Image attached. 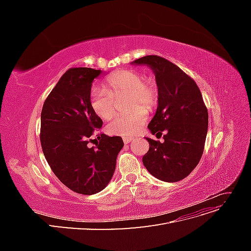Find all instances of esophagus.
<instances>
[{"mask_svg": "<svg viewBox=\"0 0 251 251\" xmlns=\"http://www.w3.org/2000/svg\"><path fill=\"white\" fill-rule=\"evenodd\" d=\"M133 140H134V138H132V137H125V138H124V142H125L126 144L132 142Z\"/></svg>", "mask_w": 251, "mask_h": 251, "instance_id": "esophagus-1", "label": "esophagus"}]
</instances>
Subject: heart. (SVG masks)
Returning a JSON list of instances; mask_svg holds the SVG:
<instances>
[{
    "mask_svg": "<svg viewBox=\"0 0 251 251\" xmlns=\"http://www.w3.org/2000/svg\"><path fill=\"white\" fill-rule=\"evenodd\" d=\"M104 88H95L90 94V107L96 116L109 119L116 111L115 100L126 95L130 112L116 115L105 126L110 135L130 137L139 131L148 119L147 110L155 107L158 91L151 80H142L141 74L134 70H123L105 79Z\"/></svg>",
    "mask_w": 251,
    "mask_h": 251,
    "instance_id": "obj_1",
    "label": "heart"
}]
</instances>
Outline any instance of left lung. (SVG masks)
<instances>
[{
	"instance_id": "left-lung-1",
	"label": "left lung",
	"mask_w": 251,
	"mask_h": 251,
	"mask_svg": "<svg viewBox=\"0 0 251 251\" xmlns=\"http://www.w3.org/2000/svg\"><path fill=\"white\" fill-rule=\"evenodd\" d=\"M144 65L154 72L158 107L148 127L164 142L146 138L150 150L142 162L151 175L165 182L187 177L199 163L208 127V112L194 79L170 60L147 55L131 63Z\"/></svg>"
}]
</instances>
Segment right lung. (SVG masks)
I'll list each match as a JSON object with an SVG mask.
<instances>
[{"instance_id": "right-lung-1", "label": "right lung", "mask_w": 251, "mask_h": 251, "mask_svg": "<svg viewBox=\"0 0 251 251\" xmlns=\"http://www.w3.org/2000/svg\"><path fill=\"white\" fill-rule=\"evenodd\" d=\"M101 73L92 68L68 70L45 100L41 115L45 158L59 181L81 195L97 194L109 184L124 148L123 138L105 134L98 135L96 147H89L102 126L90 107L92 82Z\"/></svg>"}]
</instances>
